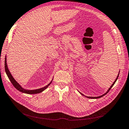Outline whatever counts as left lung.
<instances>
[{"instance_id": "obj_1", "label": "left lung", "mask_w": 129, "mask_h": 129, "mask_svg": "<svg viewBox=\"0 0 129 129\" xmlns=\"http://www.w3.org/2000/svg\"><path fill=\"white\" fill-rule=\"evenodd\" d=\"M119 73H118V76H117V78H116V80H115V81H114V83H113V84L111 85V87H110V88H109V89L108 90V91L106 92H105V93H104V94L103 95H101V96H98V97H88V96H84L83 94H82V93H81V95H82L83 96H84L85 97H88V98H89V99H99V98H101V97H103V96H104L105 95H106L107 94V93L109 91V90H110L111 89V88L113 87V85H114V84L115 83V82H116V81L117 80V79H118V76H119Z\"/></svg>"}]
</instances>
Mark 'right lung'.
Listing matches in <instances>:
<instances>
[{"instance_id":"add662e5","label":"right lung","mask_w":129,"mask_h":129,"mask_svg":"<svg viewBox=\"0 0 129 129\" xmlns=\"http://www.w3.org/2000/svg\"><path fill=\"white\" fill-rule=\"evenodd\" d=\"M5 72H6V73L7 74V76H8L9 79L10 80L12 84L13 85V86L17 90H18L19 91H21L22 92H24V93H28V94H36V93L41 92L42 91L45 90L47 88L50 84H51L52 81L51 82H50L48 85H47L46 86L43 87V88H40V89H36V90H26V89H25L23 88H22L21 87V85L19 84L15 80V79L13 77V76H12L9 70L8 69V67H7V63H6V57H5Z\"/></svg>"}]
</instances>
